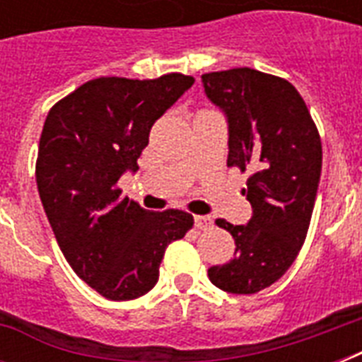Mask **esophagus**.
Listing matches in <instances>:
<instances>
[{"label": "esophagus", "instance_id": "34e87169", "mask_svg": "<svg viewBox=\"0 0 362 362\" xmlns=\"http://www.w3.org/2000/svg\"><path fill=\"white\" fill-rule=\"evenodd\" d=\"M193 220H195V227L201 229V231H204V229H209L212 226V220H210L209 216H195Z\"/></svg>", "mask_w": 362, "mask_h": 362}]
</instances>
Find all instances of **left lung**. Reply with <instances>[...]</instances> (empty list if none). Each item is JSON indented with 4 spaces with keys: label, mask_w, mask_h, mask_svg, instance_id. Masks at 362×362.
<instances>
[{
    "label": "left lung",
    "mask_w": 362,
    "mask_h": 362,
    "mask_svg": "<svg viewBox=\"0 0 362 362\" xmlns=\"http://www.w3.org/2000/svg\"><path fill=\"white\" fill-rule=\"evenodd\" d=\"M204 93L226 115L227 165L250 170L246 226L216 220L235 238V257L209 269L216 287L252 295L286 274L308 233L321 176V139L291 82L250 67L206 73Z\"/></svg>",
    "instance_id": "obj_1"
}]
</instances>
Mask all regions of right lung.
I'll return each instance as SVG.
<instances>
[{"instance_id": "obj_1", "label": "right lung", "mask_w": 362, "mask_h": 362, "mask_svg": "<svg viewBox=\"0 0 362 362\" xmlns=\"http://www.w3.org/2000/svg\"><path fill=\"white\" fill-rule=\"evenodd\" d=\"M170 73L153 81L101 76L54 105L39 141L35 178L59 250L78 278L109 300H131L159 278L165 247L193 226L182 210L150 212L122 195L158 118L193 86Z\"/></svg>"}]
</instances>
